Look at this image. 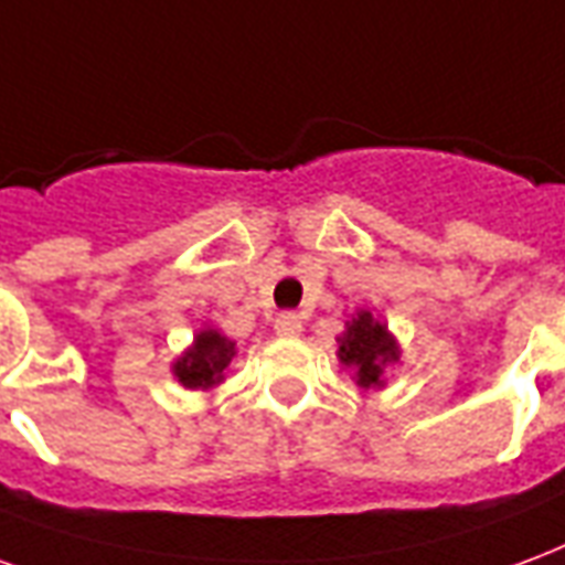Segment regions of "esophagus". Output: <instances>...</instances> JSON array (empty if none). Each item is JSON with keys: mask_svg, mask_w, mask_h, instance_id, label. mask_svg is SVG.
<instances>
[{"mask_svg": "<svg viewBox=\"0 0 565 565\" xmlns=\"http://www.w3.org/2000/svg\"><path fill=\"white\" fill-rule=\"evenodd\" d=\"M274 328H277L279 337H298L303 331V322H300V316H295V312H279Z\"/></svg>", "mask_w": 565, "mask_h": 565, "instance_id": "esophagus-1", "label": "esophagus"}]
</instances>
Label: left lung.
<instances>
[{
    "label": "left lung",
    "instance_id": "8db88e82",
    "mask_svg": "<svg viewBox=\"0 0 565 565\" xmlns=\"http://www.w3.org/2000/svg\"><path fill=\"white\" fill-rule=\"evenodd\" d=\"M337 358L340 364L355 373V382L361 388H382L385 385V367L401 358V345L391 337L388 328L373 319V312L361 310L345 322L343 337H337Z\"/></svg>",
    "mask_w": 565,
    "mask_h": 565
}]
</instances>
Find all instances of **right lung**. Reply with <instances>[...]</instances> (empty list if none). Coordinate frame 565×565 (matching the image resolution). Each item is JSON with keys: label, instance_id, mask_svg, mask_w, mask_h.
I'll use <instances>...</instances> for the list:
<instances>
[{"label": "right lung", "instance_id": "add662e5", "mask_svg": "<svg viewBox=\"0 0 565 565\" xmlns=\"http://www.w3.org/2000/svg\"><path fill=\"white\" fill-rule=\"evenodd\" d=\"M234 343L220 331H201L195 343L174 361V376L183 388L207 391L222 382V370L232 364Z\"/></svg>", "mask_w": 565, "mask_h": 565}]
</instances>
